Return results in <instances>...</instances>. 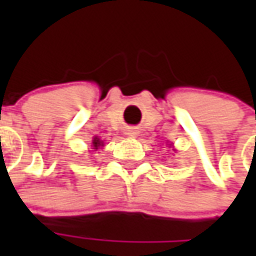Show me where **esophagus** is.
<instances>
[{
  "label": "esophagus",
  "instance_id": "obj_1",
  "mask_svg": "<svg viewBox=\"0 0 256 256\" xmlns=\"http://www.w3.org/2000/svg\"><path fill=\"white\" fill-rule=\"evenodd\" d=\"M128 134H130V135H136V130L131 128V130H128Z\"/></svg>",
  "mask_w": 256,
  "mask_h": 256
}]
</instances>
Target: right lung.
<instances>
[{
    "mask_svg": "<svg viewBox=\"0 0 256 256\" xmlns=\"http://www.w3.org/2000/svg\"><path fill=\"white\" fill-rule=\"evenodd\" d=\"M92 144H94V146H95V148H98V146L101 145V142H100V140H98V138H95Z\"/></svg>",
    "mask_w": 256,
    "mask_h": 256,
    "instance_id": "add662e5",
    "label": "right lung"
}]
</instances>
